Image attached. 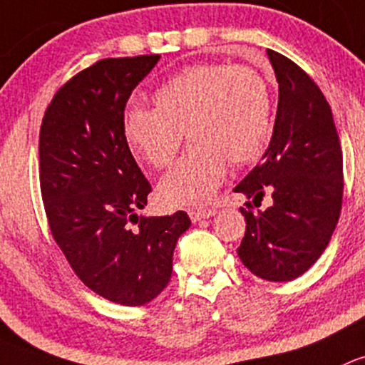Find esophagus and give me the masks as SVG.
Returning a JSON list of instances; mask_svg holds the SVG:
<instances>
[{
    "mask_svg": "<svg viewBox=\"0 0 365 365\" xmlns=\"http://www.w3.org/2000/svg\"><path fill=\"white\" fill-rule=\"evenodd\" d=\"M187 214H190L191 221H193V223H197V221L212 217L214 214H216V210L214 209H190L187 210Z\"/></svg>",
    "mask_w": 365,
    "mask_h": 365,
    "instance_id": "34e87169",
    "label": "esophagus"
}]
</instances>
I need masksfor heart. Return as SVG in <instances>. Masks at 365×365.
Wrapping results in <instances>:
<instances>
[{"label": "heart", "instance_id": "heart-1", "mask_svg": "<svg viewBox=\"0 0 365 365\" xmlns=\"http://www.w3.org/2000/svg\"><path fill=\"white\" fill-rule=\"evenodd\" d=\"M155 107H131L123 131L131 151L155 168L170 167L184 131L193 145L161 179L172 207L212 198L232 163H250L272 133V100L257 70L230 63L187 66L155 93Z\"/></svg>", "mask_w": 365, "mask_h": 365}]
</instances>
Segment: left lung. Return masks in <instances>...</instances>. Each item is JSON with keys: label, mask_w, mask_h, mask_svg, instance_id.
<instances>
[{"label": "left lung", "mask_w": 365, "mask_h": 365, "mask_svg": "<svg viewBox=\"0 0 365 365\" xmlns=\"http://www.w3.org/2000/svg\"><path fill=\"white\" fill-rule=\"evenodd\" d=\"M277 84L276 123L260 163L234 187L272 205L240 207L246 234L242 264L267 281L302 276L329 246L343 205V151L329 101L317 82L283 54L267 48Z\"/></svg>", "instance_id": "obj_1"}]
</instances>
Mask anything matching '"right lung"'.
<instances>
[{
	"instance_id": "1",
	"label": "right lung",
	"mask_w": 365,
	"mask_h": 365,
	"mask_svg": "<svg viewBox=\"0 0 365 365\" xmlns=\"http://www.w3.org/2000/svg\"><path fill=\"white\" fill-rule=\"evenodd\" d=\"M160 56L100 59L59 88L40 128V190L52 237L78 279L121 306L151 302L191 221L137 216L151 184L123 131L131 91Z\"/></svg>"
}]
</instances>
